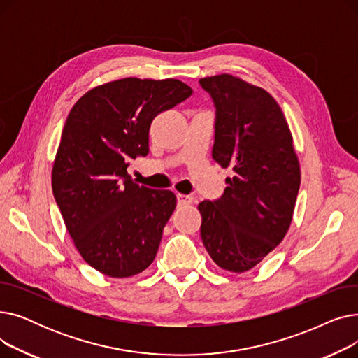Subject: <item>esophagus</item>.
Masks as SVG:
<instances>
[{
    "label": "esophagus",
    "instance_id": "obj_1",
    "mask_svg": "<svg viewBox=\"0 0 358 358\" xmlns=\"http://www.w3.org/2000/svg\"><path fill=\"white\" fill-rule=\"evenodd\" d=\"M193 203V197L192 196H185L178 193L177 194V204L178 206H187V204H192Z\"/></svg>",
    "mask_w": 358,
    "mask_h": 358
}]
</instances>
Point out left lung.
I'll list each match as a JSON object with an SVG mask.
<instances>
[{
  "label": "left lung",
  "mask_w": 358,
  "mask_h": 358,
  "mask_svg": "<svg viewBox=\"0 0 358 358\" xmlns=\"http://www.w3.org/2000/svg\"><path fill=\"white\" fill-rule=\"evenodd\" d=\"M216 108L212 157L232 178L217 200L199 204L200 235L216 264L254 268L287 234L300 166L286 117L259 87L229 73L201 78Z\"/></svg>",
  "instance_id": "1"
}]
</instances>
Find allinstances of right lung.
I'll return each instance as SVG.
<instances>
[{"mask_svg": "<svg viewBox=\"0 0 358 358\" xmlns=\"http://www.w3.org/2000/svg\"><path fill=\"white\" fill-rule=\"evenodd\" d=\"M192 94L173 78H123L90 90L69 111L52 190L78 252L108 277L139 274L155 259L177 199L136 184L127 166L148 155L152 120Z\"/></svg>", "mask_w": 358, "mask_h": 358, "instance_id": "add662e5", "label": "right lung"}]
</instances>
